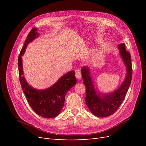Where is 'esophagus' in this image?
<instances>
[{
	"label": "esophagus",
	"instance_id": "34e87169",
	"mask_svg": "<svg viewBox=\"0 0 146 146\" xmlns=\"http://www.w3.org/2000/svg\"><path fill=\"white\" fill-rule=\"evenodd\" d=\"M75 73H76V77L77 79H80L82 77V74H81V70L78 69H77L75 71Z\"/></svg>",
	"mask_w": 146,
	"mask_h": 146
}]
</instances>
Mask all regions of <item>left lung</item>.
Instances as JSON below:
<instances>
[{
    "label": "left lung",
    "mask_w": 146,
    "mask_h": 146,
    "mask_svg": "<svg viewBox=\"0 0 146 146\" xmlns=\"http://www.w3.org/2000/svg\"><path fill=\"white\" fill-rule=\"evenodd\" d=\"M119 53L125 64L127 74L125 80L122 85L114 92L108 94H101L97 92L88 66L82 68V78L86 86L85 102L87 107L94 116L104 117L115 113L124 100L128 90L130 87L132 78V66L130 53L125 50L124 43L118 45Z\"/></svg>",
    "instance_id": "1"
}]
</instances>
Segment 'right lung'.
<instances>
[{
	"label": "right lung",
	"mask_w": 146,
	"mask_h": 146,
	"mask_svg": "<svg viewBox=\"0 0 146 146\" xmlns=\"http://www.w3.org/2000/svg\"><path fill=\"white\" fill-rule=\"evenodd\" d=\"M36 30V28H33L30 31L20 52L17 63L19 81L28 103L33 111L41 117L53 118L61 112L64 104L65 96L70 88L76 85L77 79L75 77V72L71 70L61 77L54 85L43 90L35 89L25 81L23 76L22 55H24L28 44L39 35Z\"/></svg>",
	"instance_id": "1"
}]
</instances>
